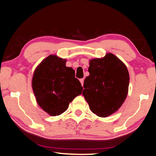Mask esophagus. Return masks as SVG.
Instances as JSON below:
<instances>
[{
	"mask_svg": "<svg viewBox=\"0 0 156 156\" xmlns=\"http://www.w3.org/2000/svg\"><path fill=\"white\" fill-rule=\"evenodd\" d=\"M80 82H81V85L83 86V81H84V80H83V79H80Z\"/></svg>",
	"mask_w": 156,
	"mask_h": 156,
	"instance_id": "34e87169",
	"label": "esophagus"
}]
</instances>
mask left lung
<instances>
[{
  "instance_id": "1",
  "label": "left lung",
  "mask_w": 156,
  "mask_h": 156,
  "mask_svg": "<svg viewBox=\"0 0 156 156\" xmlns=\"http://www.w3.org/2000/svg\"><path fill=\"white\" fill-rule=\"evenodd\" d=\"M83 95L90 111L101 117L117 111L126 98L129 73L126 65L112 53L90 60Z\"/></svg>"
}]
</instances>
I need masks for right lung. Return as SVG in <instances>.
I'll return each instance as SVG.
<instances>
[{"mask_svg":"<svg viewBox=\"0 0 156 156\" xmlns=\"http://www.w3.org/2000/svg\"><path fill=\"white\" fill-rule=\"evenodd\" d=\"M66 59L51 55L36 68L32 86L37 104L51 116L62 114L70 102L80 95L83 87Z\"/></svg>","mask_w":156,"mask_h":156,"instance_id":"1","label":"right lung"}]
</instances>
